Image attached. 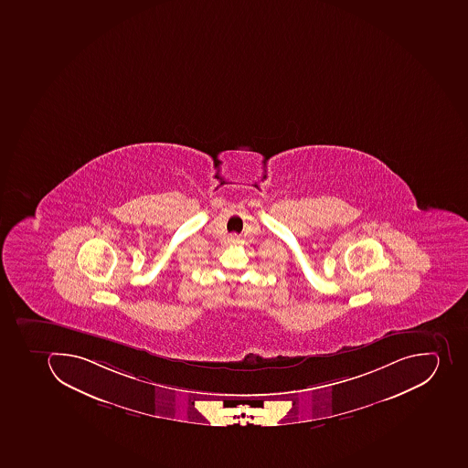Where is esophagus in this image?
Returning a JSON list of instances; mask_svg holds the SVG:
<instances>
[{"instance_id": "34e87169", "label": "esophagus", "mask_w": 468, "mask_h": 468, "mask_svg": "<svg viewBox=\"0 0 468 468\" xmlns=\"http://www.w3.org/2000/svg\"><path fill=\"white\" fill-rule=\"evenodd\" d=\"M229 243H236V241H239V237L237 236H229Z\"/></svg>"}]
</instances>
